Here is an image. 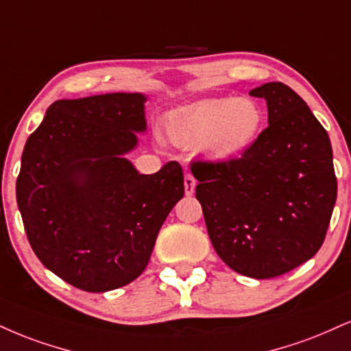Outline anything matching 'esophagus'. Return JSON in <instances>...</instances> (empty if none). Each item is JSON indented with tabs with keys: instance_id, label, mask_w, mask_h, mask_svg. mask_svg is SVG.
<instances>
[{
	"instance_id": "34e87169",
	"label": "esophagus",
	"mask_w": 351,
	"mask_h": 351,
	"mask_svg": "<svg viewBox=\"0 0 351 351\" xmlns=\"http://www.w3.org/2000/svg\"><path fill=\"white\" fill-rule=\"evenodd\" d=\"M194 189H196V180H194L191 173H186L184 175V193H186V196H191Z\"/></svg>"
}]
</instances>
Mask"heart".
Returning a JSON list of instances; mask_svg holds the SVG:
<instances>
[{"label":"heart","mask_w":351,"mask_h":351,"mask_svg":"<svg viewBox=\"0 0 351 351\" xmlns=\"http://www.w3.org/2000/svg\"><path fill=\"white\" fill-rule=\"evenodd\" d=\"M263 122V109L255 99L227 96L176 109L168 116L167 129L180 147L201 145L206 157L229 162L242 157L256 142Z\"/></svg>","instance_id":"1"}]
</instances>
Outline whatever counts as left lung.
<instances>
[{
  "label": "left lung",
  "instance_id": "left-lung-1",
  "mask_svg": "<svg viewBox=\"0 0 351 351\" xmlns=\"http://www.w3.org/2000/svg\"><path fill=\"white\" fill-rule=\"evenodd\" d=\"M268 128L242 158L193 163L196 197L214 250L243 276H280L319 252L337 201L330 138L285 83L250 91Z\"/></svg>",
  "mask_w": 351,
  "mask_h": 351
}]
</instances>
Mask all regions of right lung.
Instances as JSON below:
<instances>
[{
    "mask_svg": "<svg viewBox=\"0 0 351 351\" xmlns=\"http://www.w3.org/2000/svg\"><path fill=\"white\" fill-rule=\"evenodd\" d=\"M143 93L58 99L29 135L16 199L45 268L90 293L132 282L184 194L180 163L142 175L125 155L147 132Z\"/></svg>",
    "mask_w": 351,
    "mask_h": 351,
    "instance_id": "obj_1",
    "label": "right lung"
}]
</instances>
